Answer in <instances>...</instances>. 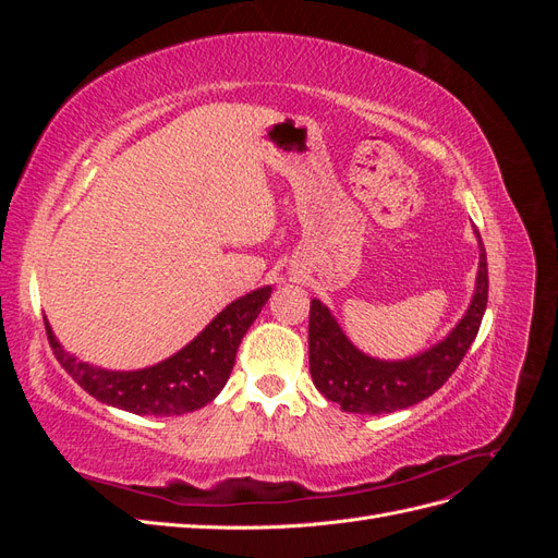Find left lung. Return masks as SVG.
I'll use <instances>...</instances> for the list:
<instances>
[{
    "instance_id": "obj_1",
    "label": "left lung",
    "mask_w": 558,
    "mask_h": 558,
    "mask_svg": "<svg viewBox=\"0 0 558 558\" xmlns=\"http://www.w3.org/2000/svg\"><path fill=\"white\" fill-rule=\"evenodd\" d=\"M480 244V267L470 305L440 342L402 361H381L353 344L320 300L310 310V373L328 400L353 414H388L412 408L440 388L475 342L488 300L486 251Z\"/></svg>"
}]
</instances>
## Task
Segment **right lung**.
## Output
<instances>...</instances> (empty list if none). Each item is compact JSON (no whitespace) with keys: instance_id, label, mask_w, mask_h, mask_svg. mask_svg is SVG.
<instances>
[{"instance_id":"right-lung-1","label":"right lung","mask_w":558,"mask_h":558,"mask_svg":"<svg viewBox=\"0 0 558 558\" xmlns=\"http://www.w3.org/2000/svg\"><path fill=\"white\" fill-rule=\"evenodd\" d=\"M272 286L251 291L218 312L174 356L142 369H107L66 351L46 320L48 342L72 379L99 402L140 416H179L205 408L232 373L242 337L258 318Z\"/></svg>"}]
</instances>
